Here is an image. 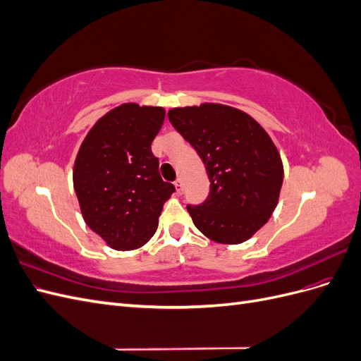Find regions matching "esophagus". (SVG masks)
Listing matches in <instances>:
<instances>
[{
	"mask_svg": "<svg viewBox=\"0 0 361 361\" xmlns=\"http://www.w3.org/2000/svg\"><path fill=\"white\" fill-rule=\"evenodd\" d=\"M174 187H176L178 194H182V192H183V183H182V179H178L176 182H174Z\"/></svg>",
	"mask_w": 361,
	"mask_h": 361,
	"instance_id": "1",
	"label": "esophagus"
}]
</instances>
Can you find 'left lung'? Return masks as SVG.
<instances>
[{
    "mask_svg": "<svg viewBox=\"0 0 361 361\" xmlns=\"http://www.w3.org/2000/svg\"><path fill=\"white\" fill-rule=\"evenodd\" d=\"M169 120L211 182L207 199L187 207L194 226L218 244L248 241L279 203L285 170L274 141L250 114L223 104L171 108Z\"/></svg>",
    "mask_w": 361,
    "mask_h": 361,
    "instance_id": "1",
    "label": "left lung"
}]
</instances>
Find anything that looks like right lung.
Returning a JSON list of instances; mask_svg holds the SVG:
<instances>
[{
    "mask_svg": "<svg viewBox=\"0 0 361 361\" xmlns=\"http://www.w3.org/2000/svg\"><path fill=\"white\" fill-rule=\"evenodd\" d=\"M164 117L162 106L118 105L92 126L76 154L73 188L82 218L114 250L143 247L174 192L152 154Z\"/></svg>",
    "mask_w": 361,
    "mask_h": 361,
    "instance_id": "add662e5",
    "label": "right lung"
}]
</instances>
